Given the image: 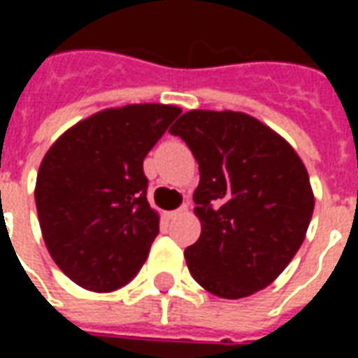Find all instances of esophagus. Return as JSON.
<instances>
[{
  "instance_id": "34e87169",
  "label": "esophagus",
  "mask_w": 358,
  "mask_h": 358,
  "mask_svg": "<svg viewBox=\"0 0 358 358\" xmlns=\"http://www.w3.org/2000/svg\"><path fill=\"white\" fill-rule=\"evenodd\" d=\"M187 207L186 205H184V207H180V209H176V210H171V213H166V217L169 218H176L178 217V215H182V213H184V210H186Z\"/></svg>"
}]
</instances>
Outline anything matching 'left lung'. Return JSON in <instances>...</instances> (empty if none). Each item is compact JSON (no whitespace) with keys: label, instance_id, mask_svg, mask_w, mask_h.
<instances>
[{"label":"left lung","instance_id":"obj_1","mask_svg":"<svg viewBox=\"0 0 358 358\" xmlns=\"http://www.w3.org/2000/svg\"><path fill=\"white\" fill-rule=\"evenodd\" d=\"M199 164L201 236L184 251L195 282L224 299L264 289L305 240L315 197L287 141L245 113L187 110L171 128Z\"/></svg>","mask_w":358,"mask_h":358}]
</instances>
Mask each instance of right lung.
<instances>
[{
    "mask_svg": "<svg viewBox=\"0 0 358 358\" xmlns=\"http://www.w3.org/2000/svg\"><path fill=\"white\" fill-rule=\"evenodd\" d=\"M180 113L157 103L105 109L45 153L36 209L51 259L74 284L107 293L140 272L159 234L143 159Z\"/></svg>",
    "mask_w": 358,
    "mask_h": 358,
    "instance_id": "1",
    "label": "right lung"
}]
</instances>
